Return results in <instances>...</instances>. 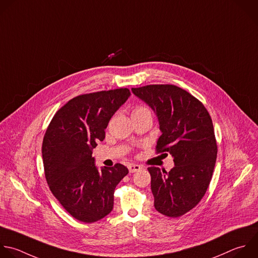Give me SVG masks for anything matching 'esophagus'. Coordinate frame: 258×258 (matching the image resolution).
<instances>
[{"instance_id": "esophagus-1", "label": "esophagus", "mask_w": 258, "mask_h": 258, "mask_svg": "<svg viewBox=\"0 0 258 258\" xmlns=\"http://www.w3.org/2000/svg\"><path fill=\"white\" fill-rule=\"evenodd\" d=\"M143 167L141 165H138V164H130L128 165V171L130 173H134V172H137V171L141 170Z\"/></svg>"}]
</instances>
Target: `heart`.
Wrapping results in <instances>:
<instances>
[{
    "label": "heart",
    "mask_w": 258,
    "mask_h": 258,
    "mask_svg": "<svg viewBox=\"0 0 258 258\" xmlns=\"http://www.w3.org/2000/svg\"><path fill=\"white\" fill-rule=\"evenodd\" d=\"M146 114H151V110L146 106H136L132 111V117H138Z\"/></svg>",
    "instance_id": "b5f03b06"
}]
</instances>
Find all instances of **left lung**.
Wrapping results in <instances>:
<instances>
[{
    "instance_id": "1",
    "label": "left lung",
    "mask_w": 258,
    "mask_h": 258,
    "mask_svg": "<svg viewBox=\"0 0 258 258\" xmlns=\"http://www.w3.org/2000/svg\"><path fill=\"white\" fill-rule=\"evenodd\" d=\"M133 93L156 113L162 135L156 152L170 154L169 172L149 167L155 209L170 218L192 210L212 180L218 147L212 118L204 104L175 85H148Z\"/></svg>"
}]
</instances>
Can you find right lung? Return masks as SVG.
<instances>
[{
	"label": "right lung",
	"instance_id": "add662e5",
	"mask_svg": "<svg viewBox=\"0 0 258 258\" xmlns=\"http://www.w3.org/2000/svg\"><path fill=\"white\" fill-rule=\"evenodd\" d=\"M127 88L79 95L52 117L42 142L44 174L50 191L75 219L94 223L113 209L116 185L128 173L122 164L98 170L92 151L127 100Z\"/></svg>",
	"mask_w": 258,
	"mask_h": 258
}]
</instances>
